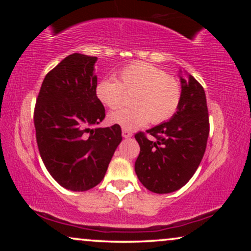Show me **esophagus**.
<instances>
[{"mask_svg": "<svg viewBox=\"0 0 251 251\" xmlns=\"http://www.w3.org/2000/svg\"><path fill=\"white\" fill-rule=\"evenodd\" d=\"M132 135H133V134H132V132H129L128 129H124V128H123V137H124V138H126V139H128V138H131Z\"/></svg>", "mask_w": 251, "mask_h": 251, "instance_id": "1", "label": "esophagus"}]
</instances>
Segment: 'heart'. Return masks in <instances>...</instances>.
Returning <instances> with one entry per match:
<instances>
[{
	"label": "heart",
	"instance_id": "1",
	"mask_svg": "<svg viewBox=\"0 0 251 251\" xmlns=\"http://www.w3.org/2000/svg\"><path fill=\"white\" fill-rule=\"evenodd\" d=\"M125 93L131 94L132 107L119 108L108 114V122L124 129L133 131L149 123L166 122L176 113L181 99V88L166 72L144 62L124 67L118 81L102 79L97 83L96 96L109 108L123 102Z\"/></svg>",
	"mask_w": 251,
	"mask_h": 251
}]
</instances>
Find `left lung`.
Returning <instances> with one entry per match:
<instances>
[{
    "label": "left lung",
    "instance_id": "obj_1",
    "mask_svg": "<svg viewBox=\"0 0 251 251\" xmlns=\"http://www.w3.org/2000/svg\"><path fill=\"white\" fill-rule=\"evenodd\" d=\"M181 74V71H180ZM181 99L169 122L134 135L140 153L134 164L138 179L154 194L183 188L198 169L209 137V114L204 88L194 76H180Z\"/></svg>",
    "mask_w": 251,
    "mask_h": 251
}]
</instances>
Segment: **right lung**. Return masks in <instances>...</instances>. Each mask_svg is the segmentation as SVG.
Here are the masks:
<instances>
[{
    "label": "right lung",
    "mask_w": 251,
    "mask_h": 251,
    "mask_svg": "<svg viewBox=\"0 0 251 251\" xmlns=\"http://www.w3.org/2000/svg\"><path fill=\"white\" fill-rule=\"evenodd\" d=\"M98 57L74 53L43 80L34 125L46 169L62 188L87 191L103 179L122 142V128L96 127L105 108L96 96Z\"/></svg>",
    "instance_id": "obj_1"
}]
</instances>
